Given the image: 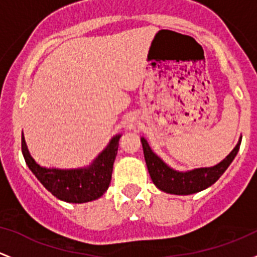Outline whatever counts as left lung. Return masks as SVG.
<instances>
[{"mask_svg": "<svg viewBox=\"0 0 257 257\" xmlns=\"http://www.w3.org/2000/svg\"><path fill=\"white\" fill-rule=\"evenodd\" d=\"M142 148H144L145 161H146L148 173L153 184L162 192L176 195H189L202 192L213 186L231 165L235 156L237 155L241 144V137L237 141L234 150L224 158L221 162L213 167H200L190 171H177L169 167L161 157H158L148 145L147 140L141 137Z\"/></svg>", "mask_w": 257, "mask_h": 257, "instance_id": "8db88e82", "label": "left lung"}]
</instances>
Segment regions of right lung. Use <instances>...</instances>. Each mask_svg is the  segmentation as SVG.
I'll list each match as a JSON object with an SVG mask.
<instances>
[{"label": "right lung", "instance_id": "add662e5", "mask_svg": "<svg viewBox=\"0 0 257 257\" xmlns=\"http://www.w3.org/2000/svg\"><path fill=\"white\" fill-rule=\"evenodd\" d=\"M120 137L121 135H115L89 166L80 168L42 167L31 156L23 132L22 153L32 173L54 197L81 204L99 199L109 188Z\"/></svg>", "mask_w": 257, "mask_h": 257}]
</instances>
